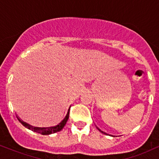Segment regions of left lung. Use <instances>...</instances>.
<instances>
[{
    "label": "left lung",
    "mask_w": 159,
    "mask_h": 159,
    "mask_svg": "<svg viewBox=\"0 0 159 159\" xmlns=\"http://www.w3.org/2000/svg\"><path fill=\"white\" fill-rule=\"evenodd\" d=\"M96 128H97V129H98V131H99V132H101L102 133H103V134H106V133H105V132H102V130H100V129H98V127H96ZM111 136H113V135H111ZM113 137H114V136H113Z\"/></svg>",
    "instance_id": "left-lung-1"
}]
</instances>
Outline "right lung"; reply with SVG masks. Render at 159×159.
Segmentation results:
<instances>
[{
    "label": "right lung",
    "instance_id": "add662e5",
    "mask_svg": "<svg viewBox=\"0 0 159 159\" xmlns=\"http://www.w3.org/2000/svg\"><path fill=\"white\" fill-rule=\"evenodd\" d=\"M71 107V106H70ZM70 107L68 109V111H67V114L66 115L65 118L63 119L62 121L58 125H55V126H52V127H47V128H39V127H34L32 126V125H29L25 122H23L22 120H20V118L19 116H16V117L18 118L19 121L25 127L27 128L28 129H30V130L33 131V132H35L37 133H39V134H43V135H48V134H54V133H56L57 132H60L63 129V128L64 127V125L66 123L67 120L69 119V110H70Z\"/></svg>",
    "mask_w": 159,
    "mask_h": 159
}]
</instances>
